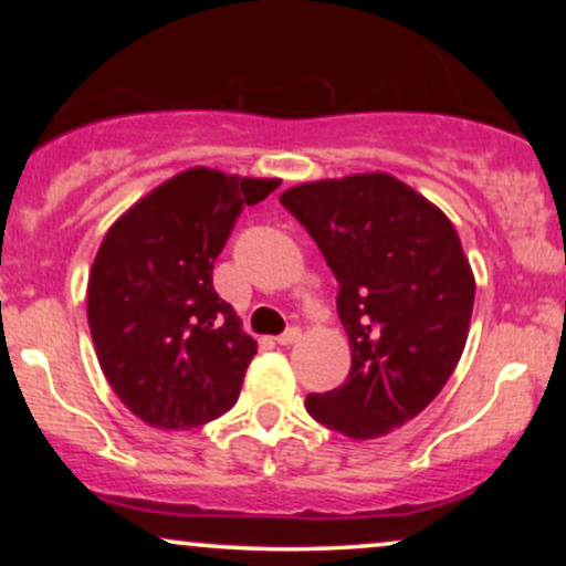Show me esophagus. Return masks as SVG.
Wrapping results in <instances>:
<instances>
[{"label": "esophagus", "mask_w": 566, "mask_h": 566, "mask_svg": "<svg viewBox=\"0 0 566 566\" xmlns=\"http://www.w3.org/2000/svg\"><path fill=\"white\" fill-rule=\"evenodd\" d=\"M297 340H301V329H297V327H290V329H284V333L276 337V343H279V346H292V343H297Z\"/></svg>", "instance_id": "34e87169"}]
</instances>
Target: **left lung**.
Listing matches in <instances>:
<instances>
[{"mask_svg": "<svg viewBox=\"0 0 566 566\" xmlns=\"http://www.w3.org/2000/svg\"><path fill=\"white\" fill-rule=\"evenodd\" d=\"M340 284L350 373L308 394L316 423L350 439L405 426L458 367L473 311L471 265L439 207L386 172L290 188L279 197Z\"/></svg>", "mask_w": 566, "mask_h": 566, "instance_id": "8db88e82", "label": "left lung"}]
</instances>
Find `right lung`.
Returning <instances> with one entry per match:
<instances>
[{
  "mask_svg": "<svg viewBox=\"0 0 566 566\" xmlns=\"http://www.w3.org/2000/svg\"><path fill=\"white\" fill-rule=\"evenodd\" d=\"M279 180L193 167L108 229L87 284V322L114 394L154 428L186 431L237 405L255 340L212 287L244 207Z\"/></svg>",
  "mask_w": 566,
  "mask_h": 566,
  "instance_id": "right-lung-1",
  "label": "right lung"
}]
</instances>
